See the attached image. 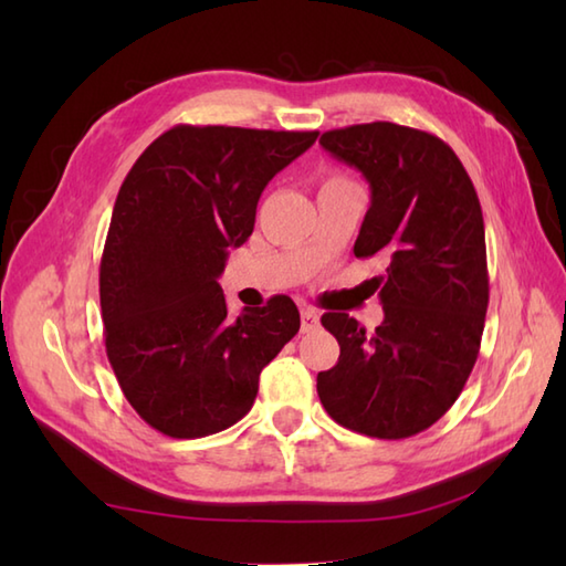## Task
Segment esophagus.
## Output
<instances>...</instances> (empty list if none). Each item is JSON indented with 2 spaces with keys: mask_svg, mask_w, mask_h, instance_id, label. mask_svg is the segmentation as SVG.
<instances>
[{
  "mask_svg": "<svg viewBox=\"0 0 566 566\" xmlns=\"http://www.w3.org/2000/svg\"><path fill=\"white\" fill-rule=\"evenodd\" d=\"M318 321H321V314H318L316 308H311V306H304V308H302V331H304V333L314 331V328L318 326Z\"/></svg>",
  "mask_w": 566,
  "mask_h": 566,
  "instance_id": "1",
  "label": "esophagus"
}]
</instances>
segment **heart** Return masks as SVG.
<instances>
[{
	"instance_id": "heart-1",
	"label": "heart",
	"mask_w": 566,
	"mask_h": 566,
	"mask_svg": "<svg viewBox=\"0 0 566 566\" xmlns=\"http://www.w3.org/2000/svg\"><path fill=\"white\" fill-rule=\"evenodd\" d=\"M333 179H340V177H333ZM328 182H331V179H328Z\"/></svg>"
}]
</instances>
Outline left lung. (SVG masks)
<instances>
[{"label":"left lung","mask_w":566,"mask_h":566,"mask_svg":"<svg viewBox=\"0 0 566 566\" xmlns=\"http://www.w3.org/2000/svg\"><path fill=\"white\" fill-rule=\"evenodd\" d=\"M321 146L369 182L355 258L379 255L387 272L371 280L384 306L371 333L350 314H323L340 357L318 371V399L343 428L379 440L411 438L450 411L482 345V207L460 158L428 130L355 124L326 130Z\"/></svg>","instance_id":"1"}]
</instances>
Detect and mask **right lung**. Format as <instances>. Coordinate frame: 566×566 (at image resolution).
Wrapping results in <instances>:
<instances>
[{
    "label": "right lung",
    "mask_w": 566,
    "mask_h": 566,
    "mask_svg": "<svg viewBox=\"0 0 566 566\" xmlns=\"http://www.w3.org/2000/svg\"><path fill=\"white\" fill-rule=\"evenodd\" d=\"M318 130H165L130 167L99 264L106 357L128 403L167 438L213 436L243 418L264 365L298 333L276 294L231 318L219 276L255 226L262 189Z\"/></svg>",
    "instance_id": "1"
}]
</instances>
